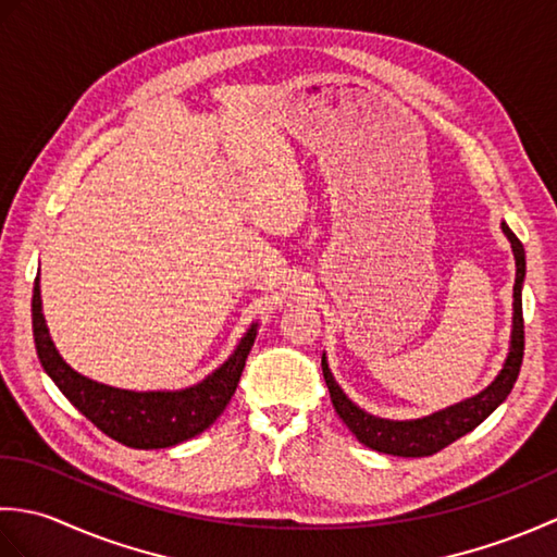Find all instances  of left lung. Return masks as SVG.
<instances>
[{
	"instance_id": "8db88e82",
	"label": "left lung",
	"mask_w": 557,
	"mask_h": 557,
	"mask_svg": "<svg viewBox=\"0 0 557 557\" xmlns=\"http://www.w3.org/2000/svg\"><path fill=\"white\" fill-rule=\"evenodd\" d=\"M507 239L512 244L515 253V265H517V277H515V304H512V337H510V351H507V359L503 363V371L495 375V381L481 389L479 395L469 397L459 405L447 407L443 411H435L431 417L423 419H411V421H389L373 417V413L359 409L354 401L342 393V387L335 383L333 373L327 369L325 354H323V375L325 385L330 389V399H333V407L337 417L347 423V429L357 435V441L366 447L375 449V453L385 455H397V457H429L441 453L443 447L455 443L457 437L467 435L474 431L476 425L488 419L491 413L503 405V399L510 395V389L517 381L519 369H522L524 359V318H522V285L527 275V260H524V246L517 239L515 232L500 224Z\"/></svg>"
}]
</instances>
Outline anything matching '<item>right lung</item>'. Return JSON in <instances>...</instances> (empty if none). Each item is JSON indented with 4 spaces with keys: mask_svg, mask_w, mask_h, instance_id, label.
Listing matches in <instances>:
<instances>
[{
    "mask_svg": "<svg viewBox=\"0 0 557 557\" xmlns=\"http://www.w3.org/2000/svg\"><path fill=\"white\" fill-rule=\"evenodd\" d=\"M258 323L246 330L232 357L206 381L184 389H156L134 393L102 385L81 375L59 357L50 330L45 325L40 299V272L33 287V337L45 373L52 377L62 395L83 417L110 435L112 441L136 449H160L180 445L188 437L203 433L215 421L239 383L248 351L253 347Z\"/></svg>",
    "mask_w": 557,
    "mask_h": 557,
    "instance_id": "1",
    "label": "right lung"
}]
</instances>
